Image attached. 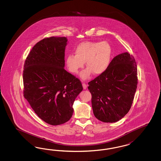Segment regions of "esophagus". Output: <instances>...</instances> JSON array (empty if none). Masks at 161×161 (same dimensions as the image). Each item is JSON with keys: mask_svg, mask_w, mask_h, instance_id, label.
Segmentation results:
<instances>
[{"mask_svg": "<svg viewBox=\"0 0 161 161\" xmlns=\"http://www.w3.org/2000/svg\"><path fill=\"white\" fill-rule=\"evenodd\" d=\"M82 85H83V87L84 90H86L87 87V84L86 83H83Z\"/></svg>", "mask_w": 161, "mask_h": 161, "instance_id": "obj_1", "label": "esophagus"}]
</instances>
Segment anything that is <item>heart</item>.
I'll use <instances>...</instances> for the list:
<instances>
[{"label": "heart", "instance_id": "1", "mask_svg": "<svg viewBox=\"0 0 161 161\" xmlns=\"http://www.w3.org/2000/svg\"><path fill=\"white\" fill-rule=\"evenodd\" d=\"M75 55L69 54L65 59L68 70L77 74L84 67L87 68L80 74L81 78L86 80L94 73L100 75L108 68L112 57V48L106 41H86L79 44L75 49Z\"/></svg>", "mask_w": 161, "mask_h": 161}]
</instances>
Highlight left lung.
Masks as SVG:
<instances>
[{
    "instance_id": "1",
    "label": "left lung",
    "mask_w": 161,
    "mask_h": 161,
    "mask_svg": "<svg viewBox=\"0 0 161 161\" xmlns=\"http://www.w3.org/2000/svg\"><path fill=\"white\" fill-rule=\"evenodd\" d=\"M137 75L135 59L126 52L114 57L104 73L88 83L98 120L114 123L129 112L136 90Z\"/></svg>"
}]
</instances>
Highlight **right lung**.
Listing matches in <instances>:
<instances>
[{"label": "right lung", "mask_w": 161, "mask_h": 161, "mask_svg": "<svg viewBox=\"0 0 161 161\" xmlns=\"http://www.w3.org/2000/svg\"><path fill=\"white\" fill-rule=\"evenodd\" d=\"M67 41L66 37L44 38L24 64V97L39 118L54 126L71 119L74 102L83 90L80 80L64 69Z\"/></svg>", "instance_id": "right-lung-1"}]
</instances>
